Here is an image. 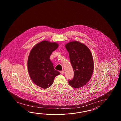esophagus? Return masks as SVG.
Here are the masks:
<instances>
[{"label": "esophagus", "mask_w": 121, "mask_h": 121, "mask_svg": "<svg viewBox=\"0 0 121 121\" xmlns=\"http://www.w3.org/2000/svg\"><path fill=\"white\" fill-rule=\"evenodd\" d=\"M60 73L61 74H64V70H62V71H60Z\"/></svg>", "instance_id": "34e87169"}]
</instances>
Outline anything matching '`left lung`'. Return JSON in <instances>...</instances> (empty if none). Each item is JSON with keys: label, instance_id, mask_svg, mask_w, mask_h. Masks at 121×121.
Segmentation results:
<instances>
[{"label": "left lung", "instance_id": "obj_1", "mask_svg": "<svg viewBox=\"0 0 121 121\" xmlns=\"http://www.w3.org/2000/svg\"><path fill=\"white\" fill-rule=\"evenodd\" d=\"M65 47L69 54V60L74 71L73 79L69 80L72 87L79 88L90 80L94 69V63L90 49L78 41L70 42Z\"/></svg>", "mask_w": 121, "mask_h": 121}]
</instances>
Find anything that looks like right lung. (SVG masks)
<instances>
[{"label":"right lung","mask_w":121,"mask_h":121,"mask_svg":"<svg viewBox=\"0 0 121 121\" xmlns=\"http://www.w3.org/2000/svg\"><path fill=\"white\" fill-rule=\"evenodd\" d=\"M58 47L56 42L43 41L36 44L30 52L28 60L29 74L34 83L42 88L51 86L55 77L60 74L50 59L52 53Z\"/></svg>","instance_id":"right-lung-1"}]
</instances>
